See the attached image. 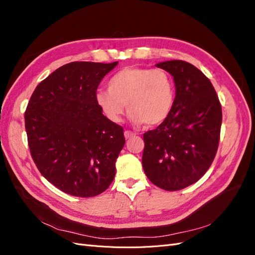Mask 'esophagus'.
<instances>
[{
	"label": "esophagus",
	"instance_id": "1",
	"mask_svg": "<svg viewBox=\"0 0 255 255\" xmlns=\"http://www.w3.org/2000/svg\"><path fill=\"white\" fill-rule=\"evenodd\" d=\"M136 134L134 132H132V130H125V137L127 138V139H128V138H132Z\"/></svg>",
	"mask_w": 255,
	"mask_h": 255
}]
</instances>
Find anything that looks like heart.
<instances>
[{
  "instance_id": "heart-1",
  "label": "heart",
  "mask_w": 255,
  "mask_h": 255,
  "mask_svg": "<svg viewBox=\"0 0 255 255\" xmlns=\"http://www.w3.org/2000/svg\"><path fill=\"white\" fill-rule=\"evenodd\" d=\"M109 90H100L96 102L105 117L119 123L127 105L136 125L158 126L171 114L174 83L164 69L127 67L115 73L107 84Z\"/></svg>"
}]
</instances>
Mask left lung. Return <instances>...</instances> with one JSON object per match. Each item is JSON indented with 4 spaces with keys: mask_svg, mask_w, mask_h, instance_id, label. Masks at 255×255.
<instances>
[{
    "mask_svg": "<svg viewBox=\"0 0 255 255\" xmlns=\"http://www.w3.org/2000/svg\"><path fill=\"white\" fill-rule=\"evenodd\" d=\"M175 83L171 114L143 134L142 167L148 179L168 191L180 190L201 179L218 150L221 104L208 78L187 61L156 65Z\"/></svg>",
    "mask_w": 255,
    "mask_h": 255,
    "instance_id": "obj_1",
    "label": "left lung"
}]
</instances>
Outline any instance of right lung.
Here are the masks:
<instances>
[{
    "mask_svg": "<svg viewBox=\"0 0 255 255\" xmlns=\"http://www.w3.org/2000/svg\"><path fill=\"white\" fill-rule=\"evenodd\" d=\"M73 61L37 85L24 114L30 155L40 173L66 194L89 198L112 184L126 143L123 128L96 102L99 84L117 66Z\"/></svg>",
    "mask_w": 255,
    "mask_h": 255,
    "instance_id": "right-lung-1",
    "label": "right lung"
}]
</instances>
